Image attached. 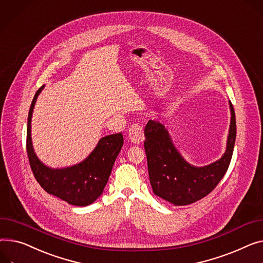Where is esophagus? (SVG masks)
<instances>
[{"label":"esophagus","mask_w":263,"mask_h":263,"mask_svg":"<svg viewBox=\"0 0 263 263\" xmlns=\"http://www.w3.org/2000/svg\"><path fill=\"white\" fill-rule=\"evenodd\" d=\"M129 137L131 139V142L134 143V144L142 143L145 139L143 127L141 125H138V124H133L132 126H130V128H129Z\"/></svg>","instance_id":"1"}]
</instances>
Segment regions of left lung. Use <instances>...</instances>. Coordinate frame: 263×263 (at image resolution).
<instances>
[{
	"label": "left lung",
	"instance_id": "1",
	"mask_svg": "<svg viewBox=\"0 0 263 263\" xmlns=\"http://www.w3.org/2000/svg\"><path fill=\"white\" fill-rule=\"evenodd\" d=\"M232 119L226 151L220 160L204 167L189 165L172 145L165 127L149 120L145 127V151L153 192L177 205L195 203L216 188L223 179L233 156L236 141V115L230 101Z\"/></svg>",
	"mask_w": 263,
	"mask_h": 263
}]
</instances>
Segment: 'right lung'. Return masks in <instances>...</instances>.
<instances>
[{
  "label": "right lung",
  "instance_id": "obj_1",
  "mask_svg": "<svg viewBox=\"0 0 263 263\" xmlns=\"http://www.w3.org/2000/svg\"><path fill=\"white\" fill-rule=\"evenodd\" d=\"M44 86L34 94L28 112L26 151L34 178L49 195L55 196L68 204L86 206L92 204L103 191L111 174L114 162L124 144L121 133L102 137L96 148L78 165L50 169L43 165L33 152L30 137V121L34 102Z\"/></svg>",
  "mask_w": 263,
  "mask_h": 263
}]
</instances>
